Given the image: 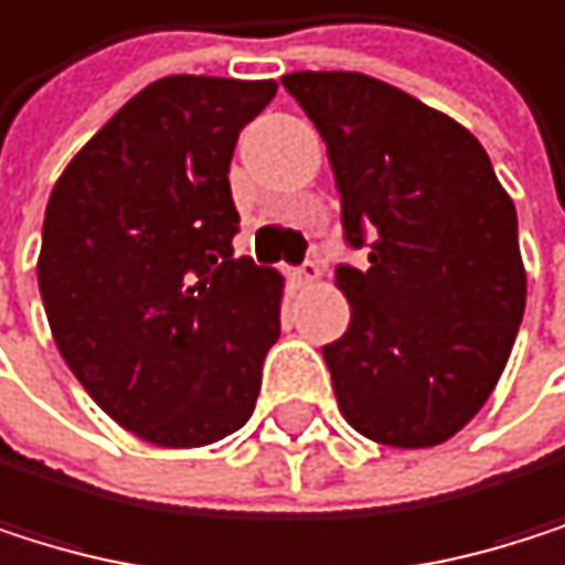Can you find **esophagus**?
Instances as JSON below:
<instances>
[{"label": "esophagus", "mask_w": 565, "mask_h": 565, "mask_svg": "<svg viewBox=\"0 0 565 565\" xmlns=\"http://www.w3.org/2000/svg\"><path fill=\"white\" fill-rule=\"evenodd\" d=\"M318 277H321V267L315 264V260H305L301 267H295L291 270V280L298 288H311V285H318Z\"/></svg>", "instance_id": "1"}]
</instances>
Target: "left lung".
I'll return each instance as SVG.
<instances>
[{
    "label": "left lung",
    "mask_w": 565,
    "mask_h": 565,
    "mask_svg": "<svg viewBox=\"0 0 565 565\" xmlns=\"http://www.w3.org/2000/svg\"><path fill=\"white\" fill-rule=\"evenodd\" d=\"M280 83L328 143L344 241L369 247L334 270L351 305L324 344L338 408L382 446H441L489 402L526 311L512 196L462 124L375 76Z\"/></svg>",
    "instance_id": "left-lung-1"
}]
</instances>
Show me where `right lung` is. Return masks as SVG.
<instances>
[{
	"label": "right lung",
	"instance_id": "add662e5",
	"mask_svg": "<svg viewBox=\"0 0 565 565\" xmlns=\"http://www.w3.org/2000/svg\"><path fill=\"white\" fill-rule=\"evenodd\" d=\"M274 79L163 76L56 180L39 295L89 398L163 449L237 431L280 334L274 267L234 254L231 157Z\"/></svg>",
	"mask_w": 565,
	"mask_h": 565
}]
</instances>
